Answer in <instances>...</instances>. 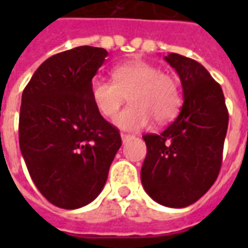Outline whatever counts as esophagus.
Returning <instances> with one entry per match:
<instances>
[{
    "label": "esophagus",
    "mask_w": 248,
    "mask_h": 248,
    "mask_svg": "<svg viewBox=\"0 0 248 248\" xmlns=\"http://www.w3.org/2000/svg\"><path fill=\"white\" fill-rule=\"evenodd\" d=\"M121 138H122V142H124V143H126L127 140H133L134 137H133V135H130V134H121Z\"/></svg>",
    "instance_id": "34e87169"
}]
</instances>
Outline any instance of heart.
<instances>
[{"label":"heart","instance_id":"1","mask_svg":"<svg viewBox=\"0 0 248 248\" xmlns=\"http://www.w3.org/2000/svg\"><path fill=\"white\" fill-rule=\"evenodd\" d=\"M111 78L113 82L94 78L90 97L99 113L113 117L129 95L131 105L114 118L119 129L140 130L153 118L156 124H166L179 111L182 98L177 79L149 62L131 60L115 66Z\"/></svg>","mask_w":248,"mask_h":248}]
</instances>
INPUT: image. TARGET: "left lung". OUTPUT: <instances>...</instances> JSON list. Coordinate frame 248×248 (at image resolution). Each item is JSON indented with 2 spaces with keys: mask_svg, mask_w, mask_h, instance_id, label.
<instances>
[{
  "mask_svg": "<svg viewBox=\"0 0 248 248\" xmlns=\"http://www.w3.org/2000/svg\"><path fill=\"white\" fill-rule=\"evenodd\" d=\"M166 62L181 78L183 106L162 134H146L140 170L146 192L167 207L182 208L203 197L218 178L229 111L222 87L199 62L170 53Z\"/></svg>",
  "mask_w": 248,
  "mask_h": 248,
  "instance_id": "obj_1",
  "label": "left lung"
}]
</instances>
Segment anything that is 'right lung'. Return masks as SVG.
<instances>
[{"label":"right lung","instance_id":"obj_1","mask_svg":"<svg viewBox=\"0 0 248 248\" xmlns=\"http://www.w3.org/2000/svg\"><path fill=\"white\" fill-rule=\"evenodd\" d=\"M108 51L78 46L47 58L22 93L19 149L33 182L54 206L74 210L102 191L122 145L98 111L90 82Z\"/></svg>","mask_w":248,"mask_h":248}]
</instances>
